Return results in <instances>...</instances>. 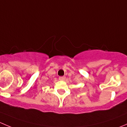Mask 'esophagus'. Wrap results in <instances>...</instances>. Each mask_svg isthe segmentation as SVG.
<instances>
[{
    "mask_svg": "<svg viewBox=\"0 0 127 127\" xmlns=\"http://www.w3.org/2000/svg\"><path fill=\"white\" fill-rule=\"evenodd\" d=\"M66 79V77H59V80H64Z\"/></svg>",
    "mask_w": 127,
    "mask_h": 127,
    "instance_id": "34e87169",
    "label": "esophagus"
}]
</instances>
